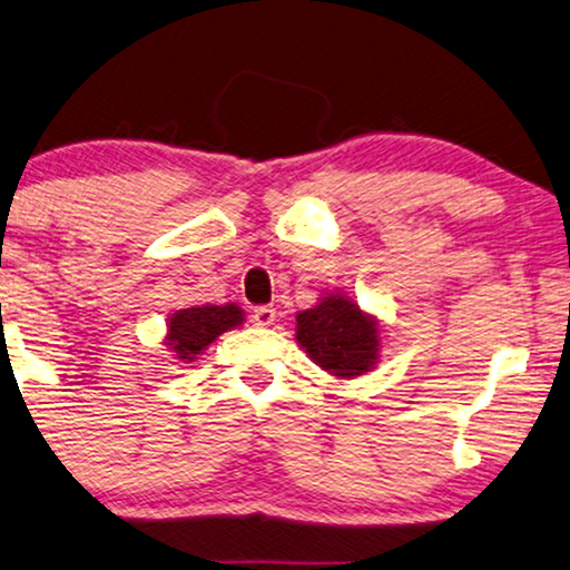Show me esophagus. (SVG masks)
Masks as SVG:
<instances>
[{"instance_id": "esophagus-1", "label": "esophagus", "mask_w": 570, "mask_h": 570, "mask_svg": "<svg viewBox=\"0 0 570 570\" xmlns=\"http://www.w3.org/2000/svg\"><path fill=\"white\" fill-rule=\"evenodd\" d=\"M253 321H255V325H263V328H268V325H273V321H276V307H273V305L255 307Z\"/></svg>"}]
</instances>
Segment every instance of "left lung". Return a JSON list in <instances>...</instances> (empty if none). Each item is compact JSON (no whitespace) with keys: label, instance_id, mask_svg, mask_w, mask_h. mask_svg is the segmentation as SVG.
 <instances>
[{"label":"left lung","instance_id":"obj_1","mask_svg":"<svg viewBox=\"0 0 570 570\" xmlns=\"http://www.w3.org/2000/svg\"><path fill=\"white\" fill-rule=\"evenodd\" d=\"M297 344L325 373L341 381L360 377L381 356V323L352 297L325 294L315 307L297 313Z\"/></svg>","mask_w":570,"mask_h":570}]
</instances>
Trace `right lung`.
Returning <instances> with one entry per match:
<instances>
[{"instance_id": "obj_1", "label": "right lung", "mask_w": 570, "mask_h": 570, "mask_svg": "<svg viewBox=\"0 0 570 570\" xmlns=\"http://www.w3.org/2000/svg\"><path fill=\"white\" fill-rule=\"evenodd\" d=\"M242 323H245V313L234 302L177 309L166 323L164 344L169 346L174 360L195 362L222 333L237 328Z\"/></svg>"}]
</instances>
